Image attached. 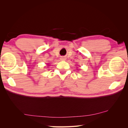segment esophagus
I'll list each match as a JSON object with an SVG mask.
<instances>
[{
    "instance_id": "esophagus-1",
    "label": "esophagus",
    "mask_w": 128,
    "mask_h": 128,
    "mask_svg": "<svg viewBox=\"0 0 128 128\" xmlns=\"http://www.w3.org/2000/svg\"><path fill=\"white\" fill-rule=\"evenodd\" d=\"M65 59H66V58H64V57H62V60H65Z\"/></svg>"
}]
</instances>
